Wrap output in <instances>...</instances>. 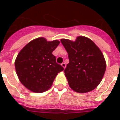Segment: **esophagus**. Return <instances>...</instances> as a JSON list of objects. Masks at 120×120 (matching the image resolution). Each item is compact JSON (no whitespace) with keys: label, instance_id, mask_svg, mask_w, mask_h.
I'll list each match as a JSON object with an SVG mask.
<instances>
[{"label":"esophagus","instance_id":"1","mask_svg":"<svg viewBox=\"0 0 120 120\" xmlns=\"http://www.w3.org/2000/svg\"><path fill=\"white\" fill-rule=\"evenodd\" d=\"M61 65L64 68H65L66 67V65H65V63H64V62H63V63L61 64Z\"/></svg>","mask_w":120,"mask_h":120}]
</instances>
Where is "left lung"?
<instances>
[{
	"instance_id": "8db88e82",
	"label": "left lung",
	"mask_w": 120,
	"mask_h": 120,
	"mask_svg": "<svg viewBox=\"0 0 120 120\" xmlns=\"http://www.w3.org/2000/svg\"><path fill=\"white\" fill-rule=\"evenodd\" d=\"M68 55L69 63L64 73L70 87L75 92L93 91L103 77L106 63L101 51L87 37L79 36L75 41L61 39Z\"/></svg>"
}]
</instances>
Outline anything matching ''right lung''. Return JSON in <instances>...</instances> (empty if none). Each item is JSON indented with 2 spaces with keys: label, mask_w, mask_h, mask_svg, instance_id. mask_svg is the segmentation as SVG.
<instances>
[{
  "label": "right lung",
  "mask_w": 120,
  "mask_h": 120,
  "mask_svg": "<svg viewBox=\"0 0 120 120\" xmlns=\"http://www.w3.org/2000/svg\"><path fill=\"white\" fill-rule=\"evenodd\" d=\"M59 43L58 40L47 41L40 37L27 43L18 54L15 61L17 75L32 92L41 93L49 90L58 73L64 70L52 54Z\"/></svg>",
  "instance_id": "obj_1"
}]
</instances>
